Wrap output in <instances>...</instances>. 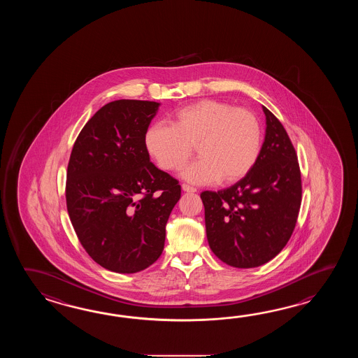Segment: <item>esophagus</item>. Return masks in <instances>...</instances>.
I'll use <instances>...</instances> for the list:
<instances>
[{
  "mask_svg": "<svg viewBox=\"0 0 358 358\" xmlns=\"http://www.w3.org/2000/svg\"><path fill=\"white\" fill-rule=\"evenodd\" d=\"M182 189L184 190V192H188V193H194V192H197L196 188L190 187V185H188V184H182Z\"/></svg>",
  "mask_w": 358,
  "mask_h": 358,
  "instance_id": "esophagus-1",
  "label": "esophagus"
}]
</instances>
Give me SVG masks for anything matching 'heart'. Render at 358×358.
I'll use <instances>...</instances> for the list:
<instances>
[{"label":"heart","mask_w":358,"mask_h":358,"mask_svg":"<svg viewBox=\"0 0 358 358\" xmlns=\"http://www.w3.org/2000/svg\"><path fill=\"white\" fill-rule=\"evenodd\" d=\"M170 124L155 122L145 129V150L160 168L174 171L196 147L199 159L182 171L189 182H236L257 162L262 129L259 117L247 108L202 99L176 110Z\"/></svg>","instance_id":"heart-1"}]
</instances>
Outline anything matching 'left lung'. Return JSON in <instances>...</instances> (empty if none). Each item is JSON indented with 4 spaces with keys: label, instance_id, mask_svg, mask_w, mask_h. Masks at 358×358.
Wrapping results in <instances>:
<instances>
[{
    "label": "left lung",
    "instance_id": "8db88e82",
    "mask_svg": "<svg viewBox=\"0 0 358 358\" xmlns=\"http://www.w3.org/2000/svg\"><path fill=\"white\" fill-rule=\"evenodd\" d=\"M265 141L251 171L227 189L201 193L207 241L216 257L238 268L274 259L297 222L302 185L297 155L282 122L262 106Z\"/></svg>",
    "mask_w": 358,
    "mask_h": 358
}]
</instances>
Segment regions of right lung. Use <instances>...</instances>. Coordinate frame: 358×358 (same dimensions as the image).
<instances>
[{"instance_id":"1","label":"right lung","mask_w":358,"mask_h":358,"mask_svg":"<svg viewBox=\"0 0 358 358\" xmlns=\"http://www.w3.org/2000/svg\"><path fill=\"white\" fill-rule=\"evenodd\" d=\"M159 107L138 99L107 103L84 125L70 155V220L87 253L114 273L134 274L160 257L180 198L178 180L153 165L145 147Z\"/></svg>"}]
</instances>
